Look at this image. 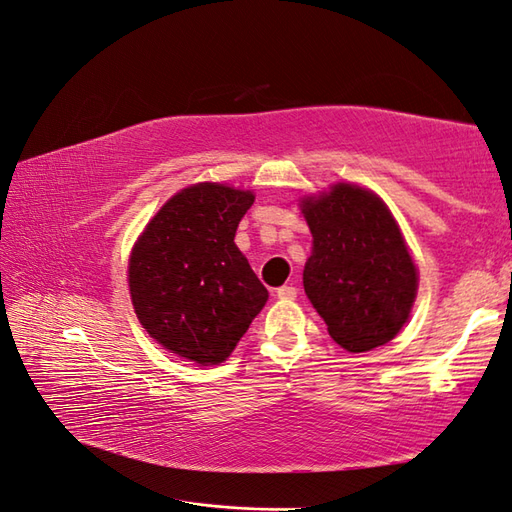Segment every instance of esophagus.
Instances as JSON below:
<instances>
[{"instance_id": "1", "label": "esophagus", "mask_w": 512, "mask_h": 512, "mask_svg": "<svg viewBox=\"0 0 512 512\" xmlns=\"http://www.w3.org/2000/svg\"><path fill=\"white\" fill-rule=\"evenodd\" d=\"M276 293H278L280 300H295V295H298V289H295L293 285H285V287H280Z\"/></svg>"}]
</instances>
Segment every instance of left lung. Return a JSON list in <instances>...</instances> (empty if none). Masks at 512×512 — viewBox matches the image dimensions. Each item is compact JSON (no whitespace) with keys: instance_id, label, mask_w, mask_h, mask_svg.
<instances>
[{"instance_id":"8db88e82","label":"left lung","mask_w":512,"mask_h":512,"mask_svg":"<svg viewBox=\"0 0 512 512\" xmlns=\"http://www.w3.org/2000/svg\"><path fill=\"white\" fill-rule=\"evenodd\" d=\"M313 234L304 291L328 333L350 352L388 344L416 298L418 276L399 225L381 199L339 184L302 201Z\"/></svg>"}]
</instances>
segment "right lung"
Masks as SVG:
<instances>
[{
	"mask_svg": "<svg viewBox=\"0 0 512 512\" xmlns=\"http://www.w3.org/2000/svg\"><path fill=\"white\" fill-rule=\"evenodd\" d=\"M249 190L184 188L155 214L129 260L140 324L175 355L221 363L267 302V289L234 245L252 208Z\"/></svg>",
	"mask_w": 512,
	"mask_h": 512,
	"instance_id": "right-lung-1",
	"label": "right lung"
}]
</instances>
